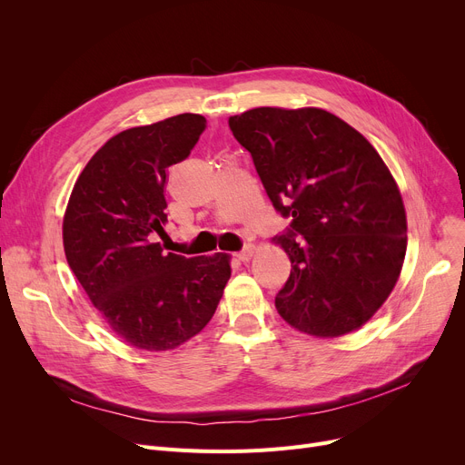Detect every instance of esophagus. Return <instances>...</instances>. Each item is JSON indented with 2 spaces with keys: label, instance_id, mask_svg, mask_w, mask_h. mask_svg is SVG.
<instances>
[{
  "label": "esophagus",
  "instance_id": "1",
  "mask_svg": "<svg viewBox=\"0 0 465 465\" xmlns=\"http://www.w3.org/2000/svg\"><path fill=\"white\" fill-rule=\"evenodd\" d=\"M254 247L252 245H249V247H245L242 251H239V252H235V258L239 260V262H249L252 256H254Z\"/></svg>",
  "mask_w": 465,
  "mask_h": 465
}]
</instances>
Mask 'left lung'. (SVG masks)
<instances>
[{"label":"left lung","instance_id":"obj_1","mask_svg":"<svg viewBox=\"0 0 465 465\" xmlns=\"http://www.w3.org/2000/svg\"><path fill=\"white\" fill-rule=\"evenodd\" d=\"M228 124L273 207L292 216L273 239L292 262L279 314L312 337L361 328L394 290L407 251L401 193L375 146L316 107H256Z\"/></svg>","mask_w":465,"mask_h":465}]
</instances>
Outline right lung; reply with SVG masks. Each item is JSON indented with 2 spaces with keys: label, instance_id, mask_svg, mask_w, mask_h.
I'll return each instance as SVG.
<instances>
[{
  "label": "right lung",
  "instance_id": "right-lung-1",
  "mask_svg": "<svg viewBox=\"0 0 465 465\" xmlns=\"http://www.w3.org/2000/svg\"><path fill=\"white\" fill-rule=\"evenodd\" d=\"M202 114H177L116 134L71 190L64 251L71 272L124 343L162 352L198 335L230 281V256L165 252L167 167L188 158Z\"/></svg>",
  "mask_w": 465,
  "mask_h": 465
}]
</instances>
